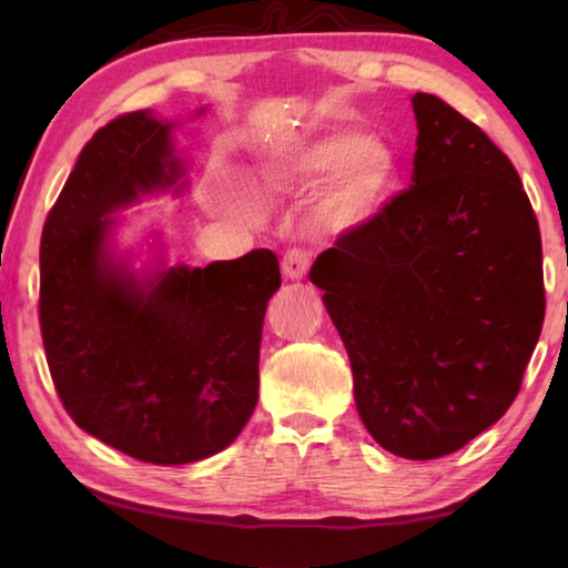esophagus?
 <instances>
[{
  "mask_svg": "<svg viewBox=\"0 0 568 568\" xmlns=\"http://www.w3.org/2000/svg\"><path fill=\"white\" fill-rule=\"evenodd\" d=\"M307 267H311V253L303 247L287 250L283 257V273L287 281H303L307 275Z\"/></svg>",
  "mask_w": 568,
  "mask_h": 568,
  "instance_id": "obj_1",
  "label": "esophagus"
}]
</instances>
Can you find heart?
Masks as SVG:
<instances>
[{"label":"heart","mask_w":568,"mask_h":568,"mask_svg":"<svg viewBox=\"0 0 568 568\" xmlns=\"http://www.w3.org/2000/svg\"><path fill=\"white\" fill-rule=\"evenodd\" d=\"M398 155L390 145L371 140L368 132L335 128L297 142L263 170L271 190H307L328 176L315 200L321 223L333 233H355L368 227L396 195ZM237 207L255 213L257 200L237 192Z\"/></svg>","instance_id":"1"}]
</instances>
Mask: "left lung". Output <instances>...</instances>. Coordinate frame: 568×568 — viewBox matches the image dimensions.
I'll return each mask as SVG.
<instances>
[{"instance_id": "obj_1", "label": "left lung", "mask_w": 568, "mask_h": 568, "mask_svg": "<svg viewBox=\"0 0 568 568\" xmlns=\"http://www.w3.org/2000/svg\"><path fill=\"white\" fill-rule=\"evenodd\" d=\"M413 185L318 255L355 408L400 458L448 456L504 416L544 325L541 233L521 178L436 94L410 98Z\"/></svg>"}]
</instances>
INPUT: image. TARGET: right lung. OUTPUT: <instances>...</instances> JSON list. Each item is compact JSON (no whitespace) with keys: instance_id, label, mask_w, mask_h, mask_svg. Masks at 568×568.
I'll return each instance as SVG.
<instances>
[{"instance_id":"obj_1","label":"right lung","mask_w":568,"mask_h":568,"mask_svg":"<svg viewBox=\"0 0 568 568\" xmlns=\"http://www.w3.org/2000/svg\"><path fill=\"white\" fill-rule=\"evenodd\" d=\"M175 128L140 110L94 132L40 245L42 341L67 413L155 466L203 460L240 436L257 403L265 307L281 287L265 247L205 267H168L160 253L140 271L118 253V210L187 187Z\"/></svg>"}]
</instances>
